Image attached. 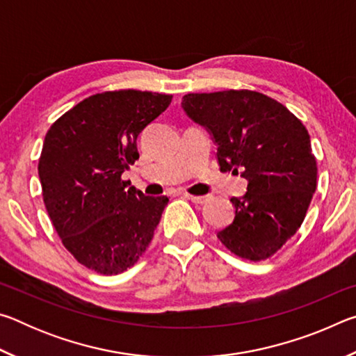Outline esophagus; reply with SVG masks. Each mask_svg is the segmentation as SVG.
I'll use <instances>...</instances> for the list:
<instances>
[{"label":"esophagus","instance_id":"1","mask_svg":"<svg viewBox=\"0 0 356 356\" xmlns=\"http://www.w3.org/2000/svg\"><path fill=\"white\" fill-rule=\"evenodd\" d=\"M186 200H190L191 202L195 204H204L207 201V196H193V195H185Z\"/></svg>","mask_w":356,"mask_h":356}]
</instances>
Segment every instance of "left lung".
Instances as JSON below:
<instances>
[{
	"instance_id": "left-lung-1",
	"label": "left lung",
	"mask_w": 356,
	"mask_h": 356,
	"mask_svg": "<svg viewBox=\"0 0 356 356\" xmlns=\"http://www.w3.org/2000/svg\"><path fill=\"white\" fill-rule=\"evenodd\" d=\"M182 108L212 135L220 171L248 182L242 197H231L236 215L216 237L248 261L273 256L298 231L317 186L308 130L280 102L248 89L186 94Z\"/></svg>"
}]
</instances>
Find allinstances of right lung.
I'll list each match as a JSON object with an SVG mask.
<instances>
[{"mask_svg":"<svg viewBox=\"0 0 356 356\" xmlns=\"http://www.w3.org/2000/svg\"><path fill=\"white\" fill-rule=\"evenodd\" d=\"M172 95L122 89L91 95L47 131L42 196L63 245L84 267L118 275L143 256L168 204L122 180L140 159L136 140Z\"/></svg>","mask_w":356,"mask_h":356,"instance_id":"add662e5","label":"right lung"}]
</instances>
